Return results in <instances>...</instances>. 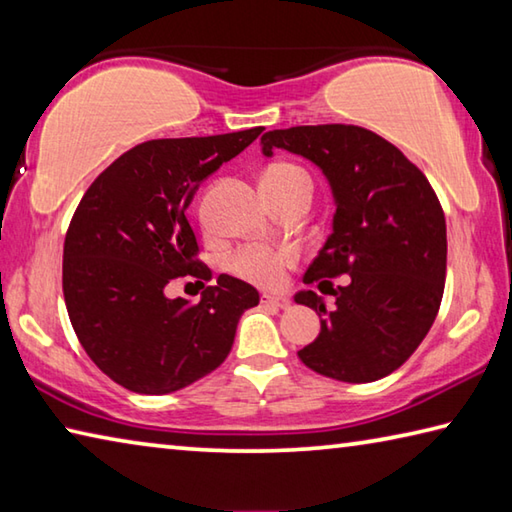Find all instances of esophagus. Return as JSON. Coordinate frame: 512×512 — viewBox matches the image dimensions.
Instances as JSON below:
<instances>
[{
  "label": "esophagus",
  "mask_w": 512,
  "mask_h": 512,
  "mask_svg": "<svg viewBox=\"0 0 512 512\" xmlns=\"http://www.w3.org/2000/svg\"><path fill=\"white\" fill-rule=\"evenodd\" d=\"M262 305L275 307V309H289L291 307V300L289 298H282V296H268V293H264Z\"/></svg>",
  "instance_id": "obj_1"
}]
</instances>
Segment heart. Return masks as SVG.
Segmentation results:
<instances>
[{
  "instance_id": "b5f03b06",
  "label": "heart",
  "mask_w": 512,
  "mask_h": 512,
  "mask_svg": "<svg viewBox=\"0 0 512 512\" xmlns=\"http://www.w3.org/2000/svg\"><path fill=\"white\" fill-rule=\"evenodd\" d=\"M262 189L271 198L289 196L302 192V189H314L309 173L291 162H275L262 173ZM296 264V253L291 248L275 246H244L230 257V271L246 282L257 287L277 289L284 284L287 268Z\"/></svg>"
}]
</instances>
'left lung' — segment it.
Masks as SVG:
<instances>
[{"label":"left lung","mask_w":512,"mask_h":512,"mask_svg":"<svg viewBox=\"0 0 512 512\" xmlns=\"http://www.w3.org/2000/svg\"><path fill=\"white\" fill-rule=\"evenodd\" d=\"M264 153L287 149L316 162L336 198L334 232L309 264L320 334L298 352L318 375L366 384L391 375L418 350L438 316L447 273L445 212L427 176L384 137L361 126L320 124L268 131ZM350 274L333 289L331 277Z\"/></svg>","instance_id":"1"}]
</instances>
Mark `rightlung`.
<instances>
[{
  "instance_id": "obj_1",
  "label": "right lung",
  "mask_w": 512,
  "mask_h": 512,
  "mask_svg": "<svg viewBox=\"0 0 512 512\" xmlns=\"http://www.w3.org/2000/svg\"><path fill=\"white\" fill-rule=\"evenodd\" d=\"M262 131L137 144L83 194L65 235V305L83 350L115 384L173 393L230 354L241 314L259 302L255 287L221 273L198 302L164 291L176 277L210 280L187 207Z\"/></svg>"
}]
</instances>
